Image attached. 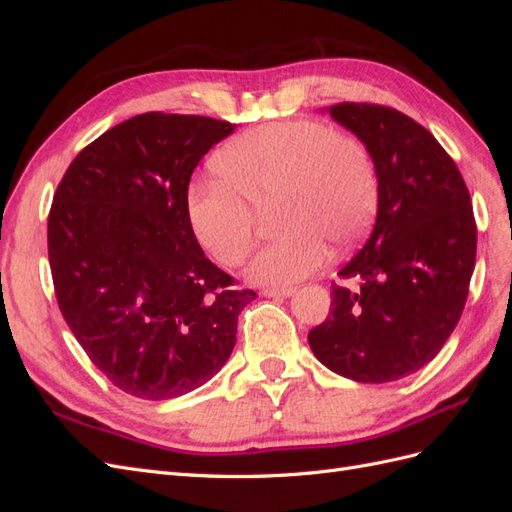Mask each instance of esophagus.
<instances>
[{
  "instance_id": "esophagus-1",
  "label": "esophagus",
  "mask_w": 512,
  "mask_h": 512,
  "mask_svg": "<svg viewBox=\"0 0 512 512\" xmlns=\"http://www.w3.org/2000/svg\"><path fill=\"white\" fill-rule=\"evenodd\" d=\"M294 290L290 286H271V288H262V297H277V299H286L290 297Z\"/></svg>"
}]
</instances>
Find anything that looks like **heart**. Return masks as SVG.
Segmentation results:
<instances>
[{"label":"heart","mask_w":512,"mask_h":512,"mask_svg":"<svg viewBox=\"0 0 512 512\" xmlns=\"http://www.w3.org/2000/svg\"><path fill=\"white\" fill-rule=\"evenodd\" d=\"M215 175L190 183L185 215L203 250L239 267L254 247L256 213L271 203L280 237L262 247L247 275L288 284L318 271L329 245H354L374 222L378 170L350 134L312 119L275 121L243 132L215 156Z\"/></svg>","instance_id":"heart-1"}]
</instances>
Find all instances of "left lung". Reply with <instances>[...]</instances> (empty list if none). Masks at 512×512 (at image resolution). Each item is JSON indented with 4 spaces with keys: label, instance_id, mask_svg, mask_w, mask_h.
Masks as SVG:
<instances>
[{
    "label": "left lung",
    "instance_id": "left-lung-1",
    "mask_svg": "<svg viewBox=\"0 0 512 512\" xmlns=\"http://www.w3.org/2000/svg\"><path fill=\"white\" fill-rule=\"evenodd\" d=\"M331 117L361 138L378 170L369 239L331 286L329 316L307 335L316 359L367 384L427 365L461 318L476 262V222L457 164L397 108L339 102Z\"/></svg>",
    "mask_w": 512,
    "mask_h": 512
}]
</instances>
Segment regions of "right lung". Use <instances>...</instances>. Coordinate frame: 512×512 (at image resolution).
Returning a JSON list of instances; mask_svg holds the SVG:
<instances>
[{
    "label": "right lung",
    "mask_w": 512,
    "mask_h": 512,
    "mask_svg": "<svg viewBox=\"0 0 512 512\" xmlns=\"http://www.w3.org/2000/svg\"><path fill=\"white\" fill-rule=\"evenodd\" d=\"M228 121L143 113L89 143L57 185L49 262L61 316L117 389L162 401L211 380L256 299L200 250L185 192Z\"/></svg>",
    "instance_id": "1"
}]
</instances>
